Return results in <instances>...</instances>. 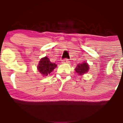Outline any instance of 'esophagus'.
<instances>
[{"label": "esophagus", "instance_id": "esophagus-1", "mask_svg": "<svg viewBox=\"0 0 123 123\" xmlns=\"http://www.w3.org/2000/svg\"><path fill=\"white\" fill-rule=\"evenodd\" d=\"M69 62V61L68 59H64L62 61V63H68Z\"/></svg>", "mask_w": 123, "mask_h": 123}]
</instances>
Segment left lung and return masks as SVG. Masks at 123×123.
<instances>
[{
  "mask_svg": "<svg viewBox=\"0 0 123 123\" xmlns=\"http://www.w3.org/2000/svg\"><path fill=\"white\" fill-rule=\"evenodd\" d=\"M89 66L87 63L84 62L82 63L78 64L74 70L79 76H82L84 74H86L89 71Z\"/></svg>",
  "mask_w": 123,
  "mask_h": 123,
  "instance_id": "8db88e82",
  "label": "left lung"
}]
</instances>
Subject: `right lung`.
Listing matches in <instances>:
<instances>
[{
  "label": "right lung",
  "mask_w": 123,
  "mask_h": 123,
  "mask_svg": "<svg viewBox=\"0 0 123 123\" xmlns=\"http://www.w3.org/2000/svg\"><path fill=\"white\" fill-rule=\"evenodd\" d=\"M56 67V65L52 63L47 56L43 57L39 61L37 66L39 72L43 76H47Z\"/></svg>",
  "instance_id": "right-lung-1"
}]
</instances>
